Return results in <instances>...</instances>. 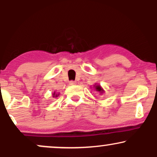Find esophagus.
Returning a JSON list of instances; mask_svg holds the SVG:
<instances>
[{"label": "esophagus", "instance_id": "obj_1", "mask_svg": "<svg viewBox=\"0 0 157 157\" xmlns=\"http://www.w3.org/2000/svg\"><path fill=\"white\" fill-rule=\"evenodd\" d=\"M77 84L76 81H70L69 82V85L70 86H75V85Z\"/></svg>", "mask_w": 157, "mask_h": 157}]
</instances>
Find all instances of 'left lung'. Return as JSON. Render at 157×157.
<instances>
[{
  "label": "left lung",
  "instance_id": "left-lung-1",
  "mask_svg": "<svg viewBox=\"0 0 157 157\" xmlns=\"http://www.w3.org/2000/svg\"><path fill=\"white\" fill-rule=\"evenodd\" d=\"M93 88H94V89L95 90H96L97 91H98V92L100 93V94H102L105 92V91H104L103 89H102V86H100V85H99V84L95 83L94 85Z\"/></svg>",
  "mask_w": 157,
  "mask_h": 157
}]
</instances>
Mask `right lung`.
Here are the masks:
<instances>
[{
    "label": "right lung",
    "mask_w": 157,
    "mask_h": 157,
    "mask_svg": "<svg viewBox=\"0 0 157 157\" xmlns=\"http://www.w3.org/2000/svg\"><path fill=\"white\" fill-rule=\"evenodd\" d=\"M59 94H59V93H56L55 91H54V93L52 94V95H53V96H52V97H55V98H56V97H57L59 96Z\"/></svg>",
    "instance_id": "add662e5"
}]
</instances>
